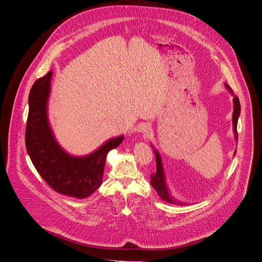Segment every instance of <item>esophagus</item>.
<instances>
[{"label": "esophagus", "mask_w": 262, "mask_h": 262, "mask_svg": "<svg viewBox=\"0 0 262 262\" xmlns=\"http://www.w3.org/2000/svg\"><path fill=\"white\" fill-rule=\"evenodd\" d=\"M138 132L139 133H142V134H147L151 130V124L148 123V122H143V123H140L137 127Z\"/></svg>", "instance_id": "obj_1"}]
</instances>
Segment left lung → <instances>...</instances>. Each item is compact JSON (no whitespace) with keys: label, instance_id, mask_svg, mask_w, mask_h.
<instances>
[{"label":"left lung","instance_id":"left-lung-1","mask_svg":"<svg viewBox=\"0 0 262 262\" xmlns=\"http://www.w3.org/2000/svg\"><path fill=\"white\" fill-rule=\"evenodd\" d=\"M225 87L226 89L230 92V94L233 96V114H232V126H233V134H234V139L237 142V120L238 117L241 115V103H239V99L236 95L233 94L232 89L228 86V84L225 83ZM151 147L154 149V152L156 155V162H157V171L156 173H152L150 175L151 178V185L152 188L158 192V194L160 195V197L169 202V203H176L179 205H188V203L179 201L178 199L174 198L171 194L170 188L167 183L166 180V174H165V170H164V165L162 162V157L161 154L159 152L158 149L151 144ZM236 150H234V155L235 156Z\"/></svg>","mask_w":262,"mask_h":262}]
</instances>
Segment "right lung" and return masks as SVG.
Segmentation results:
<instances>
[{"instance_id":"obj_1","label":"right lung","mask_w":262,"mask_h":262,"mask_svg":"<svg viewBox=\"0 0 262 262\" xmlns=\"http://www.w3.org/2000/svg\"><path fill=\"white\" fill-rule=\"evenodd\" d=\"M53 71L37 80L29 94V114L26 127V148L40 176L56 192L85 198L101 183L106 154L118 147L124 136L106 140L85 156L67 152L57 141L49 120V99Z\"/></svg>"}]
</instances>
